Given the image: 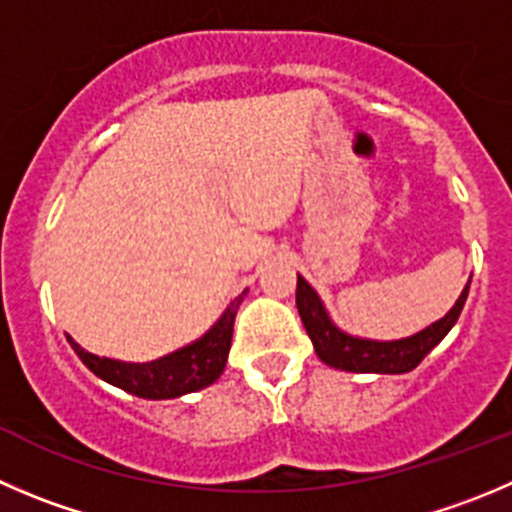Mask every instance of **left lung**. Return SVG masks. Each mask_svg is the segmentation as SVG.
Listing matches in <instances>:
<instances>
[{"label":"left lung","mask_w":512,"mask_h":512,"mask_svg":"<svg viewBox=\"0 0 512 512\" xmlns=\"http://www.w3.org/2000/svg\"><path fill=\"white\" fill-rule=\"evenodd\" d=\"M467 291H470V284L462 289L460 299L440 321L422 329L415 337L399 339V342H372V339H357L344 334L326 316L319 296L306 284L304 276L296 279V306H299V316L306 326V334L311 337L316 354L324 364L334 369H344V372L402 374L415 369L447 337V332L455 326L457 316H460L462 306H465Z\"/></svg>","instance_id":"1"}]
</instances>
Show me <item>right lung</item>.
<instances>
[{
  "label": "right lung",
  "mask_w": 512,
  "mask_h": 512,
  "mask_svg": "<svg viewBox=\"0 0 512 512\" xmlns=\"http://www.w3.org/2000/svg\"><path fill=\"white\" fill-rule=\"evenodd\" d=\"M243 294L231 301V306L223 311V316L216 321V326L206 337L178 349V352L168 354V357L155 359V362L130 364L118 362V359L95 357V354L85 352L77 342H72V337H67V342L75 349L77 357L85 362V367L95 372L100 379H105V382L115 384V387L125 389V392L135 394V397L173 399L180 397V394L208 387V384H213L221 377L223 367H226L228 349H231L233 319H236Z\"/></svg>",
  "instance_id": "add662e5"
}]
</instances>
